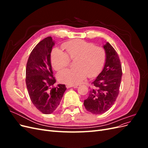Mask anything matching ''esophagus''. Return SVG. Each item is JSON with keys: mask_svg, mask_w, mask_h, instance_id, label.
Here are the masks:
<instances>
[{"mask_svg": "<svg viewBox=\"0 0 148 148\" xmlns=\"http://www.w3.org/2000/svg\"><path fill=\"white\" fill-rule=\"evenodd\" d=\"M66 87L67 88H71V87H73V88H77V85H71V84H66Z\"/></svg>", "mask_w": 148, "mask_h": 148, "instance_id": "1", "label": "esophagus"}]
</instances>
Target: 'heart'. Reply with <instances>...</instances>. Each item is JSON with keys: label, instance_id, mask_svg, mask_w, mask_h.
<instances>
[{"label": "heart", "instance_id": "b5f03b06", "mask_svg": "<svg viewBox=\"0 0 148 148\" xmlns=\"http://www.w3.org/2000/svg\"><path fill=\"white\" fill-rule=\"evenodd\" d=\"M66 52L55 47L51 53L52 66L60 71L69 65L70 59L74 60L76 68L65 69L58 74L62 83L76 85L86 78L95 77L104 67L106 60V51L104 47L96 46L91 42L75 39L63 44Z\"/></svg>", "mask_w": 148, "mask_h": 148}]
</instances>
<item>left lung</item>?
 I'll use <instances>...</instances> for the list:
<instances>
[{"label": "left lung", "mask_w": 148, "mask_h": 148, "mask_svg": "<svg viewBox=\"0 0 148 148\" xmlns=\"http://www.w3.org/2000/svg\"><path fill=\"white\" fill-rule=\"evenodd\" d=\"M104 48L106 51L104 67L92 82L89 96L84 101L85 108L94 114L104 113L114 104L122 80V65L117 52L109 42Z\"/></svg>", "instance_id": "obj_1"}]
</instances>
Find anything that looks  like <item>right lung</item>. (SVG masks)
Wrapping results in <instances>:
<instances>
[{
  "instance_id": "add662e5",
  "label": "right lung",
  "mask_w": 148,
  "mask_h": 148,
  "mask_svg": "<svg viewBox=\"0 0 148 148\" xmlns=\"http://www.w3.org/2000/svg\"><path fill=\"white\" fill-rule=\"evenodd\" d=\"M53 45L51 36L42 40L31 51L26 64V84L30 99L44 114H50L57 109L66 89L65 84L53 86L56 80L51 63Z\"/></svg>"
}]
</instances>
